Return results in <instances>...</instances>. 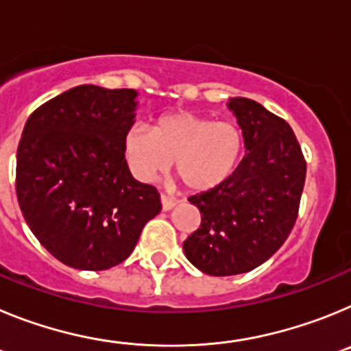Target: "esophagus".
Here are the masks:
<instances>
[{"label": "esophagus", "mask_w": 351, "mask_h": 351, "mask_svg": "<svg viewBox=\"0 0 351 351\" xmlns=\"http://www.w3.org/2000/svg\"><path fill=\"white\" fill-rule=\"evenodd\" d=\"M160 198H161V207H163V210H170L173 206H176V204H178V200H176V198L167 197V195H163V193H161Z\"/></svg>", "instance_id": "34e87169"}]
</instances>
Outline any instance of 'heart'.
Wrapping results in <instances>:
<instances>
[{"label":"heart","instance_id":"heart-1","mask_svg":"<svg viewBox=\"0 0 351 351\" xmlns=\"http://www.w3.org/2000/svg\"><path fill=\"white\" fill-rule=\"evenodd\" d=\"M243 149V135L234 123L213 121L191 112L158 117L153 130L135 125L125 137L132 172L153 181L173 161V172L188 190H209L225 181Z\"/></svg>","mask_w":351,"mask_h":351}]
</instances>
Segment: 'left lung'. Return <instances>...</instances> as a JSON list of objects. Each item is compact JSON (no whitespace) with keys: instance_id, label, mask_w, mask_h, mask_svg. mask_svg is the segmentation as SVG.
<instances>
[{"instance_id":"obj_1","label":"left lung","mask_w":351,"mask_h":351,"mask_svg":"<svg viewBox=\"0 0 351 351\" xmlns=\"http://www.w3.org/2000/svg\"><path fill=\"white\" fill-rule=\"evenodd\" d=\"M228 107L246 154L225 181L188 198L202 221L182 244L186 258L209 276L243 274L267 262L295 225L306 181L302 149L283 117L247 98Z\"/></svg>"}]
</instances>
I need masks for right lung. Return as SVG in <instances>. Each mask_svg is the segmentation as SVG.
Segmentation results:
<instances>
[{
    "label": "right lung",
    "mask_w": 351,
    "mask_h": 351,
    "mask_svg": "<svg viewBox=\"0 0 351 351\" xmlns=\"http://www.w3.org/2000/svg\"><path fill=\"white\" fill-rule=\"evenodd\" d=\"M135 96L77 86L26 121L15 167L19 207L40 244L68 267L107 271L125 262L161 210L156 188L135 181L125 160Z\"/></svg>",
    "instance_id": "obj_1"
}]
</instances>
